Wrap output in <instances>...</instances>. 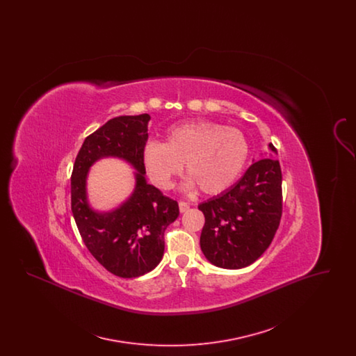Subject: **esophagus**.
<instances>
[{"label": "esophagus", "mask_w": 356, "mask_h": 356, "mask_svg": "<svg viewBox=\"0 0 356 356\" xmlns=\"http://www.w3.org/2000/svg\"><path fill=\"white\" fill-rule=\"evenodd\" d=\"M179 209H180L181 213H184L189 209V204L186 203V202H179Z\"/></svg>", "instance_id": "1"}]
</instances>
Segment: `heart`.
I'll list each match as a JSON object with an SVG mask.
<instances>
[{"instance_id": "heart-1", "label": "heart", "mask_w": 356, "mask_h": 356, "mask_svg": "<svg viewBox=\"0 0 356 356\" xmlns=\"http://www.w3.org/2000/svg\"><path fill=\"white\" fill-rule=\"evenodd\" d=\"M248 153L247 138L236 128L196 121L170 129L164 144L148 143L143 164L160 189H170L184 164L186 186L196 184L205 195H219L236 181Z\"/></svg>"}]
</instances>
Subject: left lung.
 Wrapping results in <instances>:
<instances>
[{
	"label": "left lung",
	"mask_w": 356,
	"mask_h": 356,
	"mask_svg": "<svg viewBox=\"0 0 356 356\" xmlns=\"http://www.w3.org/2000/svg\"><path fill=\"white\" fill-rule=\"evenodd\" d=\"M270 151L276 148L270 144ZM204 213L200 247L216 267L238 270L270 247L283 209L282 170L277 160L252 163L236 184L199 205Z\"/></svg>",
	"instance_id": "left-lung-1"
}]
</instances>
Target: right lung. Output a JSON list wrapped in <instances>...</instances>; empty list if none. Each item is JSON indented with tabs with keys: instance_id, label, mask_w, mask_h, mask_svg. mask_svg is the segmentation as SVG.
<instances>
[{
	"instance_id": "right-lung-1",
	"label": "right lung",
	"mask_w": 356,
	"mask_h": 356,
	"mask_svg": "<svg viewBox=\"0 0 356 356\" xmlns=\"http://www.w3.org/2000/svg\"><path fill=\"white\" fill-rule=\"evenodd\" d=\"M147 113L119 116L85 138L70 177L72 213L83 241L105 270L137 277L161 261L164 232L179 216V204L145 180L143 151L148 140ZM128 161L138 172L133 196L111 213L92 210L86 199L87 170L102 156Z\"/></svg>"
}]
</instances>
